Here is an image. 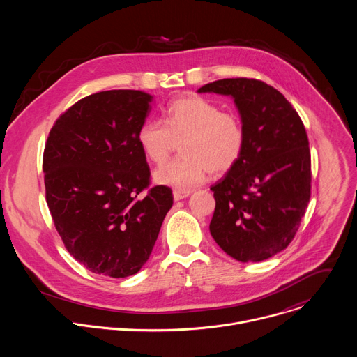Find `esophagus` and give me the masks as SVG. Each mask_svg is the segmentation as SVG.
Listing matches in <instances>:
<instances>
[{
	"label": "esophagus",
	"mask_w": 357,
	"mask_h": 357,
	"mask_svg": "<svg viewBox=\"0 0 357 357\" xmlns=\"http://www.w3.org/2000/svg\"><path fill=\"white\" fill-rule=\"evenodd\" d=\"M190 195V190L188 189H175L174 190V199L175 200H182Z\"/></svg>",
	"instance_id": "1"
}]
</instances>
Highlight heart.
Segmentation results:
<instances>
[{"label": "heart", "instance_id": "heart-1", "mask_svg": "<svg viewBox=\"0 0 357 357\" xmlns=\"http://www.w3.org/2000/svg\"><path fill=\"white\" fill-rule=\"evenodd\" d=\"M179 143L181 157L154 174L158 183L178 189L193 188L208 172L223 175L240 160L245 131L234 113L222 112L213 101L200 96H181L165 110L164 123L145 120L137 131V142L145 158L162 164Z\"/></svg>", "mask_w": 357, "mask_h": 357}]
</instances>
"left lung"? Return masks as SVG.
I'll use <instances>...</instances> for the list:
<instances>
[{
  "label": "left lung",
  "instance_id": "left-lung-1",
  "mask_svg": "<svg viewBox=\"0 0 357 357\" xmlns=\"http://www.w3.org/2000/svg\"><path fill=\"white\" fill-rule=\"evenodd\" d=\"M197 91L231 96L245 131L240 160L211 188V234L237 261L267 260L292 241L310 203L307 131L289 101L261 80L222 79Z\"/></svg>",
  "mask_w": 357,
  "mask_h": 357
}]
</instances>
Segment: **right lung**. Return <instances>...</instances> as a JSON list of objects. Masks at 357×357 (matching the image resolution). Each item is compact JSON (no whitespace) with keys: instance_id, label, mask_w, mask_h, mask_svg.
I'll use <instances>...</instances> for the list:
<instances>
[{"instance_id":"obj_1","label":"right lung","mask_w":357,"mask_h":357,"mask_svg":"<svg viewBox=\"0 0 357 357\" xmlns=\"http://www.w3.org/2000/svg\"><path fill=\"white\" fill-rule=\"evenodd\" d=\"M151 101L141 90L83 97L59 116L45 144L50 216L70 256L94 274H137L172 208L171 188H149V167L137 142Z\"/></svg>"}]
</instances>
